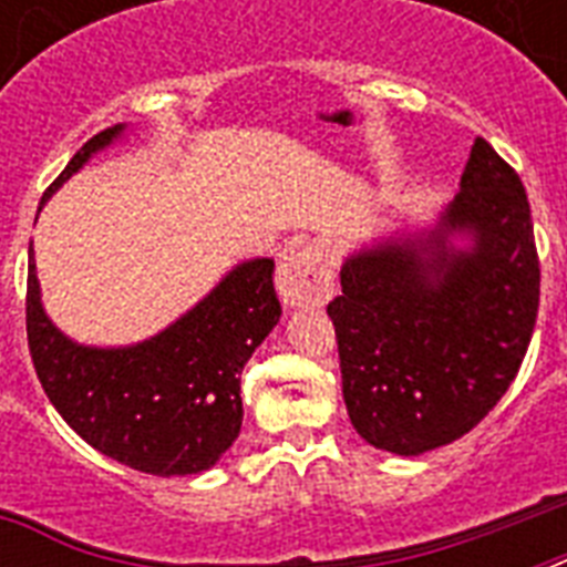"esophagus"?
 I'll use <instances>...</instances> for the list:
<instances>
[{
    "label": "esophagus",
    "instance_id": "esophagus-1",
    "mask_svg": "<svg viewBox=\"0 0 567 567\" xmlns=\"http://www.w3.org/2000/svg\"><path fill=\"white\" fill-rule=\"evenodd\" d=\"M332 258L323 244L291 249L279 265V297L285 306H323L332 297Z\"/></svg>",
    "mask_w": 567,
    "mask_h": 567
}]
</instances>
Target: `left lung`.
<instances>
[{"instance_id": "8db88e82", "label": "left lung", "mask_w": 567, "mask_h": 567, "mask_svg": "<svg viewBox=\"0 0 567 567\" xmlns=\"http://www.w3.org/2000/svg\"><path fill=\"white\" fill-rule=\"evenodd\" d=\"M456 230L475 247L450 248ZM538 293L527 190L476 137L439 229L341 267V293L327 311L355 432L396 456H421L474 430L518 377Z\"/></svg>"}]
</instances>
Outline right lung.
Segmentation results:
<instances>
[{
	"instance_id": "obj_1",
	"label": "right lung",
	"mask_w": 567,
	"mask_h": 567,
	"mask_svg": "<svg viewBox=\"0 0 567 567\" xmlns=\"http://www.w3.org/2000/svg\"><path fill=\"white\" fill-rule=\"evenodd\" d=\"M120 132L123 126L93 135L40 205ZM274 270L270 258L238 265L162 336L123 350H96L73 344L52 327L40 306L29 247L25 332L49 403L91 447L120 465L153 476L208 471L240 432V371L282 315Z\"/></svg>"
}]
</instances>
